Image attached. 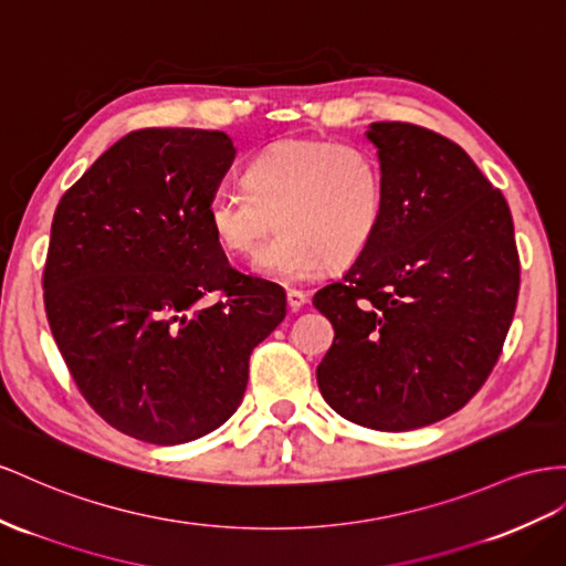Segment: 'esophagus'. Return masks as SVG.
Segmentation results:
<instances>
[{
  "instance_id": "obj_1",
  "label": "esophagus",
  "mask_w": 566,
  "mask_h": 566,
  "mask_svg": "<svg viewBox=\"0 0 566 566\" xmlns=\"http://www.w3.org/2000/svg\"><path fill=\"white\" fill-rule=\"evenodd\" d=\"M285 297H287V307L293 312L302 310L304 304H307V293H302V290H295V287H287Z\"/></svg>"
}]
</instances>
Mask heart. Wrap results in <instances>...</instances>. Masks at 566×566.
Instances as JSON below:
<instances>
[{
	"instance_id": "obj_1",
	"label": "heart",
	"mask_w": 566,
	"mask_h": 566,
	"mask_svg": "<svg viewBox=\"0 0 566 566\" xmlns=\"http://www.w3.org/2000/svg\"><path fill=\"white\" fill-rule=\"evenodd\" d=\"M245 188L209 195L207 221L233 256L250 254L271 281H300L326 262H355L376 240L386 211V186L369 149L321 137H295L266 147L245 166Z\"/></svg>"
}]
</instances>
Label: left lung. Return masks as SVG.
<instances>
[{"label":"left lung","mask_w":566,"mask_h":566,"mask_svg":"<svg viewBox=\"0 0 566 566\" xmlns=\"http://www.w3.org/2000/svg\"><path fill=\"white\" fill-rule=\"evenodd\" d=\"M366 137L384 171V223L314 295L335 331L316 380L347 421L411 431L462 409L493 371L518 295L514 223L448 137L400 120Z\"/></svg>","instance_id":"1"}]
</instances>
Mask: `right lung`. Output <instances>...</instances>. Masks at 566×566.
I'll list each match as a JSON object with an SVG mask.
<instances>
[{"label": "right lung", "instance_id": "right-lung-1", "mask_svg": "<svg viewBox=\"0 0 566 566\" xmlns=\"http://www.w3.org/2000/svg\"><path fill=\"white\" fill-rule=\"evenodd\" d=\"M233 157L221 130H135L54 211L42 287L59 353L106 423L155 446L231 419L252 349L285 318L283 287L228 264L207 221Z\"/></svg>", "mask_w": 566, "mask_h": 566}]
</instances>
